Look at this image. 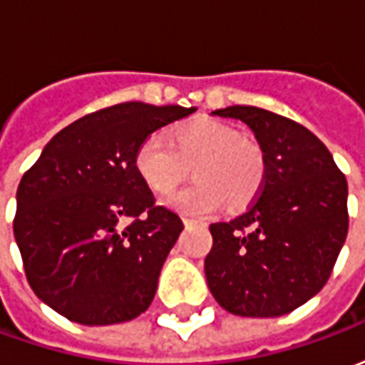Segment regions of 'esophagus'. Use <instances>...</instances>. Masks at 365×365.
Here are the masks:
<instances>
[{
    "instance_id": "34e87169",
    "label": "esophagus",
    "mask_w": 365,
    "mask_h": 365,
    "mask_svg": "<svg viewBox=\"0 0 365 365\" xmlns=\"http://www.w3.org/2000/svg\"><path fill=\"white\" fill-rule=\"evenodd\" d=\"M183 225H185V227H193V225H205V222L193 221V219H183Z\"/></svg>"
}]
</instances>
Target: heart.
<instances>
[{
  "label": "heart",
  "instance_id": "obj_1",
  "mask_svg": "<svg viewBox=\"0 0 365 365\" xmlns=\"http://www.w3.org/2000/svg\"><path fill=\"white\" fill-rule=\"evenodd\" d=\"M197 185L175 191L168 207L190 217H207L229 199L232 207L248 203L266 178V156L254 138L213 119H199L166 136L154 133L138 144L135 170L154 193H168L180 183L185 166Z\"/></svg>",
  "mask_w": 365,
  "mask_h": 365
}]
</instances>
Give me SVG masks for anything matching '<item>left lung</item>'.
I'll list each match as a JSON object with an SVG mask.
<instances>
[{"label":"left lung","mask_w":365,"mask_h":365,"mask_svg":"<svg viewBox=\"0 0 365 365\" xmlns=\"http://www.w3.org/2000/svg\"><path fill=\"white\" fill-rule=\"evenodd\" d=\"M211 115L246 123L266 178L245 213L209 227L207 285L240 317H282L329 282L348 235V183L329 148L295 120L252 105Z\"/></svg>","instance_id":"left-lung-1"}]
</instances>
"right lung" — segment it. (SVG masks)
Masks as SVG:
<instances>
[{"mask_svg":"<svg viewBox=\"0 0 365 365\" xmlns=\"http://www.w3.org/2000/svg\"><path fill=\"white\" fill-rule=\"evenodd\" d=\"M195 107L128 101L62 128L17 187L13 232L29 285L68 321L101 327L150 307L183 230L135 170L138 144Z\"/></svg>","mask_w":365,"mask_h":365,"instance_id":"add662e5","label":"right lung"}]
</instances>
